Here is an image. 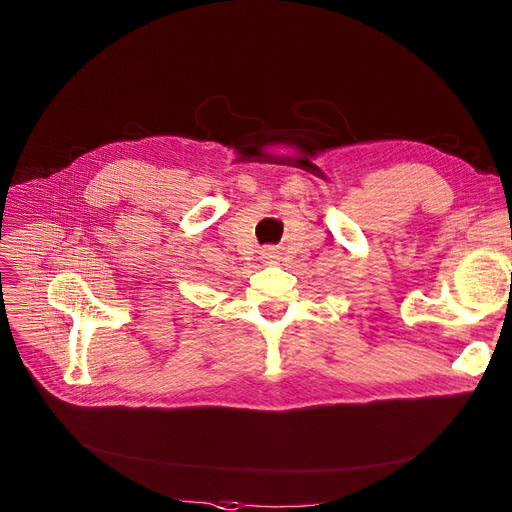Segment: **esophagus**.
Returning <instances> with one entry per match:
<instances>
[{
  "mask_svg": "<svg viewBox=\"0 0 512 512\" xmlns=\"http://www.w3.org/2000/svg\"><path fill=\"white\" fill-rule=\"evenodd\" d=\"M262 260L271 262V265H273V262L277 260V252L275 250H265V252H262Z\"/></svg>",
  "mask_w": 512,
  "mask_h": 512,
  "instance_id": "1",
  "label": "esophagus"
}]
</instances>
